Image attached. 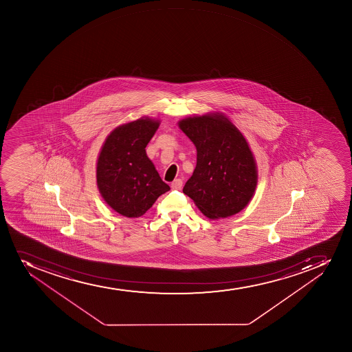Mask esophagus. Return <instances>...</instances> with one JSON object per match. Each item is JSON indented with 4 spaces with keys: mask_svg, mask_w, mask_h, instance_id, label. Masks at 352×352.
Masks as SVG:
<instances>
[{
    "mask_svg": "<svg viewBox=\"0 0 352 352\" xmlns=\"http://www.w3.org/2000/svg\"><path fill=\"white\" fill-rule=\"evenodd\" d=\"M170 187H172V189H174V190H180L182 187V179H175V180L170 184Z\"/></svg>",
    "mask_w": 352,
    "mask_h": 352,
    "instance_id": "obj_1",
    "label": "esophagus"
}]
</instances>
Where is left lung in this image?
<instances>
[{
	"label": "left lung",
	"mask_w": 352,
	"mask_h": 352,
	"mask_svg": "<svg viewBox=\"0 0 352 352\" xmlns=\"http://www.w3.org/2000/svg\"><path fill=\"white\" fill-rule=\"evenodd\" d=\"M179 126L197 149L195 170L184 192L210 219L240 212L257 186L256 163L242 133L219 115L189 117Z\"/></svg>",
	"instance_id": "obj_1"
}]
</instances>
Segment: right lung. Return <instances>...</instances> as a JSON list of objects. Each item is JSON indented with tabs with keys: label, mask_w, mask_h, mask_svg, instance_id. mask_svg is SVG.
I'll use <instances>...</instances> for the list:
<instances>
[{
	"label": "right lung",
	"mask_w": 352,
	"mask_h": 352,
	"mask_svg": "<svg viewBox=\"0 0 352 352\" xmlns=\"http://www.w3.org/2000/svg\"><path fill=\"white\" fill-rule=\"evenodd\" d=\"M158 126L157 120L138 119L113 129L102 146L96 168L98 189L122 216H142L170 190L146 153Z\"/></svg>",
	"instance_id": "obj_1"
}]
</instances>
